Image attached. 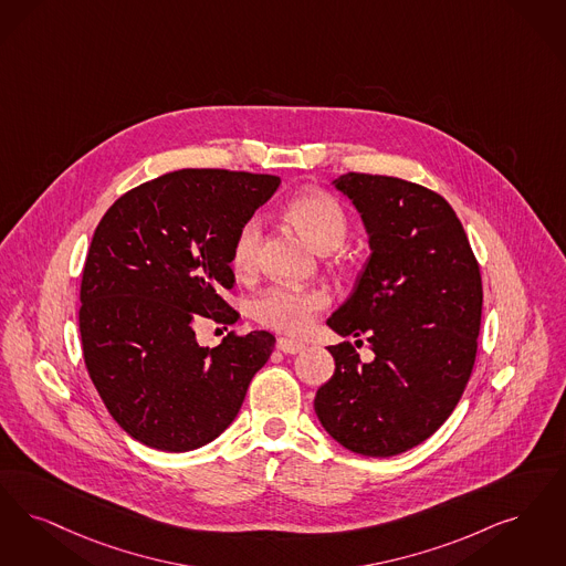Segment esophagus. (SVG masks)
<instances>
[{
	"label": "esophagus",
	"instance_id": "esophagus-1",
	"mask_svg": "<svg viewBox=\"0 0 566 566\" xmlns=\"http://www.w3.org/2000/svg\"><path fill=\"white\" fill-rule=\"evenodd\" d=\"M275 347H277V352H282V354L294 356V354H301V352L305 349V343H301V340L286 339V337H280L277 343H275Z\"/></svg>",
	"mask_w": 566,
	"mask_h": 566
}]
</instances>
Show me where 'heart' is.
<instances>
[{
  "mask_svg": "<svg viewBox=\"0 0 566 566\" xmlns=\"http://www.w3.org/2000/svg\"><path fill=\"white\" fill-rule=\"evenodd\" d=\"M286 217L322 252L339 249L347 238L349 221L339 200L326 191H303L286 206ZM263 238L261 217H250L235 231L231 244V265L238 273L254 272ZM331 305V294L322 289L272 286L259 294L250 312L252 317L277 333L303 335L317 314Z\"/></svg>",
  "mask_w": 566,
  "mask_h": 566,
  "instance_id": "heart-1",
  "label": "heart"
}]
</instances>
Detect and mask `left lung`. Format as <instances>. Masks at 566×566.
Returning a JSON list of instances; mask_svg holds the SVG:
<instances>
[{
	"mask_svg": "<svg viewBox=\"0 0 566 566\" xmlns=\"http://www.w3.org/2000/svg\"><path fill=\"white\" fill-rule=\"evenodd\" d=\"M363 214L370 256L352 296L328 319L335 375L317 389L322 428L364 457L408 451L438 430L474 370L482 277L451 203L423 185L366 172L335 181ZM363 340H356L360 347Z\"/></svg>",
	"mask_w": 566,
	"mask_h": 566,
	"instance_id": "1",
	"label": "left lung"
}]
</instances>
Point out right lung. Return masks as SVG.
<instances>
[{
    "label": "right lung",
    "instance_id": "right-lung-1",
    "mask_svg": "<svg viewBox=\"0 0 566 566\" xmlns=\"http://www.w3.org/2000/svg\"><path fill=\"white\" fill-rule=\"evenodd\" d=\"M280 177L182 168L119 196L92 235L80 286L84 363L117 426L166 452L229 428L275 337L229 331L200 347L196 324H235V231Z\"/></svg>",
    "mask_w": 566,
    "mask_h": 566
}]
</instances>
